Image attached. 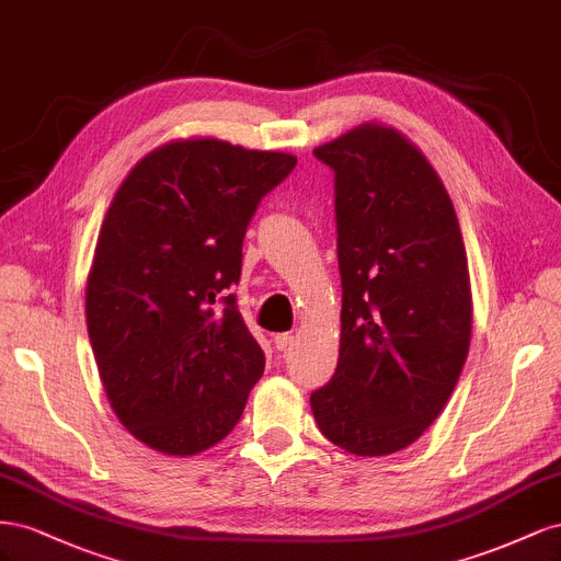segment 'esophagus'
<instances>
[{"label":"esophagus","mask_w":561,"mask_h":561,"mask_svg":"<svg viewBox=\"0 0 561 561\" xmlns=\"http://www.w3.org/2000/svg\"><path fill=\"white\" fill-rule=\"evenodd\" d=\"M272 343H275L277 350H286L294 345V335L291 333H275L272 335Z\"/></svg>","instance_id":"esophagus-1"}]
</instances>
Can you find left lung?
Returning <instances> with one entry per match:
<instances>
[{"instance_id":"1","label":"left lung","mask_w":561,"mask_h":561,"mask_svg":"<svg viewBox=\"0 0 561 561\" xmlns=\"http://www.w3.org/2000/svg\"><path fill=\"white\" fill-rule=\"evenodd\" d=\"M314 154L335 171L343 308L339 366L310 407L343 451L390 456L435 423L466 364V244L439 173L394 126L364 122Z\"/></svg>"}]
</instances>
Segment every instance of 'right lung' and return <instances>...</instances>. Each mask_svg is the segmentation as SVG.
Listing matches in <instances>:
<instances>
[{
    "instance_id": "add662e5",
    "label": "right lung",
    "mask_w": 561,
    "mask_h": 561,
    "mask_svg": "<svg viewBox=\"0 0 561 561\" xmlns=\"http://www.w3.org/2000/svg\"><path fill=\"white\" fill-rule=\"evenodd\" d=\"M296 154L175 138L117 187L87 277V327L107 402L150 449L197 456L226 439L265 369L230 284L261 197Z\"/></svg>"
}]
</instances>
